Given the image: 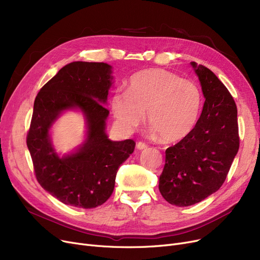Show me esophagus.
<instances>
[{"mask_svg":"<svg viewBox=\"0 0 260 260\" xmlns=\"http://www.w3.org/2000/svg\"><path fill=\"white\" fill-rule=\"evenodd\" d=\"M146 147H147V144L144 143V142H142V141H139V142L137 143V148H138V149H144V148H146Z\"/></svg>","mask_w":260,"mask_h":260,"instance_id":"obj_1","label":"esophagus"}]
</instances>
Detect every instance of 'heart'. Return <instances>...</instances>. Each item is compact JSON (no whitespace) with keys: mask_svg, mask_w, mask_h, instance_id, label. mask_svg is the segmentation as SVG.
I'll list each match as a JSON object with an SVG mask.
<instances>
[{"mask_svg":"<svg viewBox=\"0 0 260 260\" xmlns=\"http://www.w3.org/2000/svg\"><path fill=\"white\" fill-rule=\"evenodd\" d=\"M201 106L202 92L195 82L162 68L134 74L127 90H118L111 98V109L121 129H135L146 112L149 125L165 142L179 141L189 135Z\"/></svg>","mask_w":260,"mask_h":260,"instance_id":"1","label":"heart"}]
</instances>
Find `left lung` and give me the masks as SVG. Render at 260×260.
<instances>
[{
    "label": "left lung",
    "mask_w": 260,
    "mask_h": 260,
    "mask_svg": "<svg viewBox=\"0 0 260 260\" xmlns=\"http://www.w3.org/2000/svg\"><path fill=\"white\" fill-rule=\"evenodd\" d=\"M190 64L206 101L194 129L167 148L165 169L159 178L162 197L177 207L192 206L219 189L239 149L233 97L208 67Z\"/></svg>",
    "instance_id": "obj_1"
}]
</instances>
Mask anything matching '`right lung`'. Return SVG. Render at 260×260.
<instances>
[{
	"mask_svg": "<svg viewBox=\"0 0 260 260\" xmlns=\"http://www.w3.org/2000/svg\"><path fill=\"white\" fill-rule=\"evenodd\" d=\"M112 66L103 62L65 65L38 92L26 143L36 178L45 190L68 206L92 209L111 197L119 167L134 152L132 139L111 141L105 134ZM79 107L88 121V138L75 154L60 158L48 132L65 109Z\"/></svg>",
	"mask_w": 260,
	"mask_h": 260,
	"instance_id": "obj_1",
	"label": "right lung"
}]
</instances>
